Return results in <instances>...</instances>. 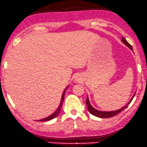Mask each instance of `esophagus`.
I'll return each instance as SVG.
<instances>
[{"mask_svg": "<svg viewBox=\"0 0 147 147\" xmlns=\"http://www.w3.org/2000/svg\"><path fill=\"white\" fill-rule=\"evenodd\" d=\"M80 78H81V75L80 74H76L74 75V80H75L76 82H79Z\"/></svg>", "mask_w": 147, "mask_h": 147, "instance_id": "34e87169", "label": "esophagus"}]
</instances>
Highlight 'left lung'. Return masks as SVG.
Segmentation results:
<instances>
[{
  "label": "left lung",
  "mask_w": 147,
  "mask_h": 147,
  "mask_svg": "<svg viewBox=\"0 0 147 147\" xmlns=\"http://www.w3.org/2000/svg\"><path fill=\"white\" fill-rule=\"evenodd\" d=\"M122 42H123L124 44H125L126 45H127V47H129L131 50H132V46L129 44V42L127 41V40H125V39L123 37H122ZM135 93L134 94L133 97H132V99H130V101H129L128 103L127 104L125 107H123V108L120 109L118 110H116V111H99V110H97L96 109H94V107H92V106H91L90 103L89 102V99H88V97H87V99H86V105H87V107H88V111H89L90 113H91V114L94 115V116H97V117H99V118H110V117H113V116H116V115H117L118 113H121V111H123V110L125 109L126 108V107H127L129 105H130V103L131 102H132V99H133L134 96H135Z\"/></svg>",
  "instance_id": "left-lung-1"
}]
</instances>
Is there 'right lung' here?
Returning <instances> with one entry per match:
<instances>
[{
    "label": "right lung",
    "mask_w": 147,
    "mask_h": 147,
    "mask_svg": "<svg viewBox=\"0 0 147 147\" xmlns=\"http://www.w3.org/2000/svg\"><path fill=\"white\" fill-rule=\"evenodd\" d=\"M67 87L65 88V90H64V92H63V94H62V96H61L60 102H59V105H58L57 107V108L55 109V111H53V113H51V114H50V116H47V117L42 118V119L38 120L37 121H50V120L53 119V118H55V117H57V116L58 115H59V112H60L61 107H62L63 101H64V94H65V91H66V90H67Z\"/></svg>",
    "instance_id": "right-lung-1"
}]
</instances>
